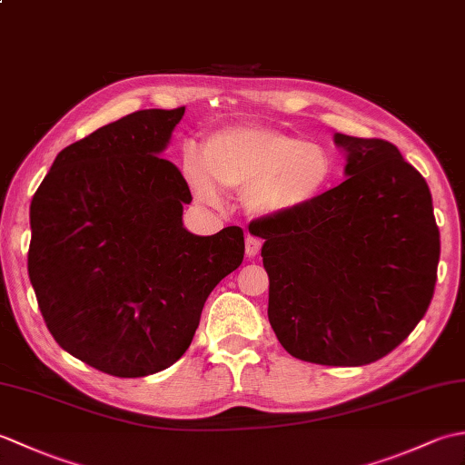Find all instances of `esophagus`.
<instances>
[{"instance_id": "obj_1", "label": "esophagus", "mask_w": 465, "mask_h": 465, "mask_svg": "<svg viewBox=\"0 0 465 465\" xmlns=\"http://www.w3.org/2000/svg\"><path fill=\"white\" fill-rule=\"evenodd\" d=\"M262 250V240L253 238V235H248L245 238V253H248V258H255V255L260 253Z\"/></svg>"}]
</instances>
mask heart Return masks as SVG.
I'll return each instance as SVG.
<instances>
[{
	"label": "heart",
	"mask_w": 465,
	"mask_h": 465,
	"mask_svg": "<svg viewBox=\"0 0 465 465\" xmlns=\"http://www.w3.org/2000/svg\"><path fill=\"white\" fill-rule=\"evenodd\" d=\"M202 155L183 153L187 183L205 203L222 200V190L243 192L258 215L298 212L318 200L333 173V157L318 142L262 125H227L203 142Z\"/></svg>",
	"instance_id": "obj_1"
}]
</instances>
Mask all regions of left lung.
Listing matches in <instances>:
<instances>
[{
  "instance_id": "1",
  "label": "left lung",
  "mask_w": 465,
  "mask_h": 465,
  "mask_svg": "<svg viewBox=\"0 0 465 465\" xmlns=\"http://www.w3.org/2000/svg\"><path fill=\"white\" fill-rule=\"evenodd\" d=\"M345 182L298 212L265 215L268 318L283 350L320 365L388 355L426 315L440 230L421 173L393 143L335 134Z\"/></svg>"
}]
</instances>
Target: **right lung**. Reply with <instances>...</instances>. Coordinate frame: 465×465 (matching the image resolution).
<instances>
[{
    "label": "right lung",
    "mask_w": 465,
    "mask_h": 465,
    "mask_svg": "<svg viewBox=\"0 0 465 465\" xmlns=\"http://www.w3.org/2000/svg\"><path fill=\"white\" fill-rule=\"evenodd\" d=\"M185 107L140 110L57 153L29 207L27 272L62 348L115 378L182 358L207 295L243 262V230L182 223L190 185L160 155Z\"/></svg>",
    "instance_id": "right-lung-1"
}]
</instances>
